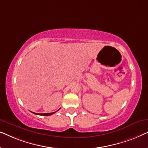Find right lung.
<instances>
[{
	"label": "right lung",
	"instance_id": "1",
	"mask_svg": "<svg viewBox=\"0 0 148 148\" xmlns=\"http://www.w3.org/2000/svg\"><path fill=\"white\" fill-rule=\"evenodd\" d=\"M32 113H34V114H38V115H42V116H50V115H52V114H53L54 113H55L56 112H50V113H35V112H32Z\"/></svg>",
	"mask_w": 148,
	"mask_h": 148
}]
</instances>
